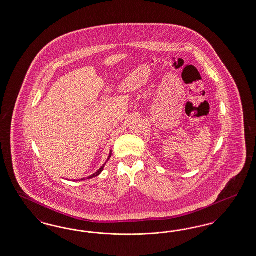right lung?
<instances>
[{
  "mask_svg": "<svg viewBox=\"0 0 256 256\" xmlns=\"http://www.w3.org/2000/svg\"><path fill=\"white\" fill-rule=\"evenodd\" d=\"M112 152L110 150V155H108V160H106V162L110 159V157H112ZM106 162L104 163V164H102V166L95 172V174H92V175H90V176H88V177H86V178H82V179H80V180H73V181H82V180H86V179H92V178H93V177H96V176H98L99 174H102V170H104V166H106Z\"/></svg>",
  "mask_w": 256,
  "mask_h": 256,
  "instance_id": "1",
  "label": "right lung"
}]
</instances>
